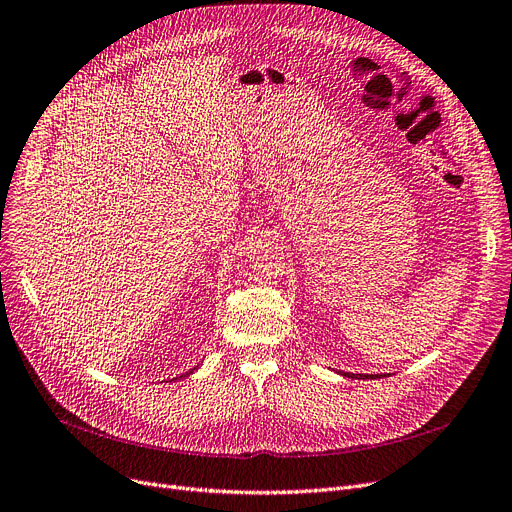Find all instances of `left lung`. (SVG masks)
Returning a JSON list of instances; mask_svg holds the SVG:
<instances>
[{
    "label": "left lung",
    "mask_w": 512,
    "mask_h": 512,
    "mask_svg": "<svg viewBox=\"0 0 512 512\" xmlns=\"http://www.w3.org/2000/svg\"><path fill=\"white\" fill-rule=\"evenodd\" d=\"M342 376H349V378H380L382 374H372V376H367V374H349V372H342Z\"/></svg>",
    "instance_id": "obj_1"
}]
</instances>
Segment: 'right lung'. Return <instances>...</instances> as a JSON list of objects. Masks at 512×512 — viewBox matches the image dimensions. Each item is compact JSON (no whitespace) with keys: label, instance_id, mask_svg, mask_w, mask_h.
<instances>
[{"label":"right lung","instance_id":"obj_1","mask_svg":"<svg viewBox=\"0 0 512 512\" xmlns=\"http://www.w3.org/2000/svg\"><path fill=\"white\" fill-rule=\"evenodd\" d=\"M189 374H193V370H191V372H189ZM189 374H187V376H189ZM180 378H182V376H180Z\"/></svg>","mask_w":512,"mask_h":512}]
</instances>
